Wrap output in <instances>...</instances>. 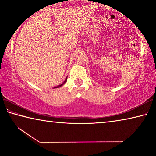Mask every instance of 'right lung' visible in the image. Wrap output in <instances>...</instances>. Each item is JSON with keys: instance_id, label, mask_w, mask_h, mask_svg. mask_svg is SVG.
<instances>
[{"instance_id": "right-lung-1", "label": "right lung", "mask_w": 156, "mask_h": 156, "mask_svg": "<svg viewBox=\"0 0 156 156\" xmlns=\"http://www.w3.org/2000/svg\"><path fill=\"white\" fill-rule=\"evenodd\" d=\"M67 78H66V79H65V80L63 82V83L62 84H60V85H58V86H57V87H54V88H58V87H62L63 84H64L66 82H67Z\"/></svg>"}]
</instances>
